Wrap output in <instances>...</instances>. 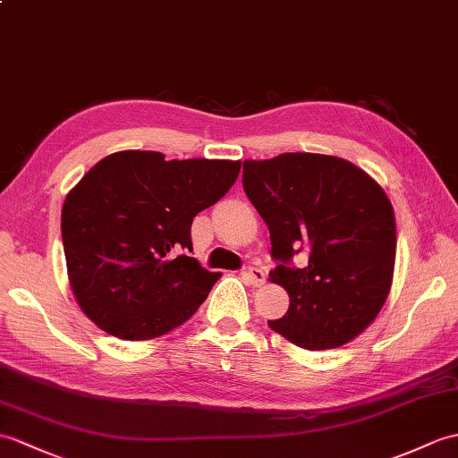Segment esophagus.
Masks as SVG:
<instances>
[{"instance_id":"esophagus-1","label":"esophagus","mask_w":458,"mask_h":458,"mask_svg":"<svg viewBox=\"0 0 458 458\" xmlns=\"http://www.w3.org/2000/svg\"><path fill=\"white\" fill-rule=\"evenodd\" d=\"M242 277L248 279L253 286H261V284L265 283V273H263L261 269H258V267L243 269V271H242Z\"/></svg>"}]
</instances>
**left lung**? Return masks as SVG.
Listing matches in <instances>:
<instances>
[{
    "mask_svg": "<svg viewBox=\"0 0 458 458\" xmlns=\"http://www.w3.org/2000/svg\"><path fill=\"white\" fill-rule=\"evenodd\" d=\"M243 191L269 228V275L289 293L273 332L310 351L351 342L385 304L396 259L394 210L363 169L342 157L281 154L243 162ZM309 263L296 268L294 254Z\"/></svg>",
    "mask_w": 458,
    "mask_h": 458,
    "instance_id": "obj_1",
    "label": "left lung"
}]
</instances>
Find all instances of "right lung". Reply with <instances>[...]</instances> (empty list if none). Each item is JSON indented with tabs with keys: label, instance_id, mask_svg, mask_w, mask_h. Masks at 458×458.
Masks as SVG:
<instances>
[{
	"label": "right lung",
	"instance_id": "obj_1",
	"mask_svg": "<svg viewBox=\"0 0 458 458\" xmlns=\"http://www.w3.org/2000/svg\"><path fill=\"white\" fill-rule=\"evenodd\" d=\"M240 165L126 150L81 177L64 200L62 243L73 296L95 326L142 342L197 312L220 275L187 255L191 225L228 193Z\"/></svg>",
	"mask_w": 458,
	"mask_h": 458
}]
</instances>
